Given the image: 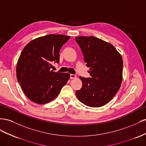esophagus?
<instances>
[{
  "label": "esophagus",
  "instance_id": "1",
  "mask_svg": "<svg viewBox=\"0 0 146 146\" xmlns=\"http://www.w3.org/2000/svg\"><path fill=\"white\" fill-rule=\"evenodd\" d=\"M76 77V75H75V74H71L70 76V79H74V78H75Z\"/></svg>",
  "mask_w": 146,
  "mask_h": 146
}]
</instances>
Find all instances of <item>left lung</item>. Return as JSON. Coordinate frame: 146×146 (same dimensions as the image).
Here are the masks:
<instances>
[{
	"label": "left lung",
	"mask_w": 146,
	"mask_h": 146,
	"mask_svg": "<svg viewBox=\"0 0 146 146\" xmlns=\"http://www.w3.org/2000/svg\"><path fill=\"white\" fill-rule=\"evenodd\" d=\"M82 52L90 78L80 76L81 89L76 91L79 100L90 107L106 105L114 97L122 81L123 60L112 44L93 36L75 38Z\"/></svg>",
	"instance_id": "obj_1"
}]
</instances>
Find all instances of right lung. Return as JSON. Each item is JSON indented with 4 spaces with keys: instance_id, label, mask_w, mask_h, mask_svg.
<instances>
[{
    "instance_id": "1",
    "label": "right lung",
    "mask_w": 146,
    "mask_h": 146,
    "mask_svg": "<svg viewBox=\"0 0 146 146\" xmlns=\"http://www.w3.org/2000/svg\"><path fill=\"white\" fill-rule=\"evenodd\" d=\"M70 38L49 34L33 40L23 49L16 65V77L26 97L38 104L54 99L70 78L68 73L51 70L59 64V51Z\"/></svg>"
}]
</instances>
